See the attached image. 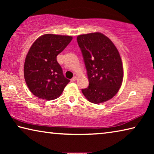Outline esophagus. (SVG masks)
<instances>
[{
    "mask_svg": "<svg viewBox=\"0 0 154 154\" xmlns=\"http://www.w3.org/2000/svg\"><path fill=\"white\" fill-rule=\"evenodd\" d=\"M77 76H75V77H73L72 78V82H75V81L77 80Z\"/></svg>",
    "mask_w": 154,
    "mask_h": 154,
    "instance_id": "1",
    "label": "esophagus"
}]
</instances>
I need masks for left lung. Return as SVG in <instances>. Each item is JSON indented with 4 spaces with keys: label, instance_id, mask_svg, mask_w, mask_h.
Returning <instances> with one entry per match:
<instances>
[{
    "label": "left lung",
    "instance_id": "8db88e82",
    "mask_svg": "<svg viewBox=\"0 0 154 154\" xmlns=\"http://www.w3.org/2000/svg\"><path fill=\"white\" fill-rule=\"evenodd\" d=\"M87 70L89 86L82 89L90 102L99 104L110 100L120 88L124 77L120 55L113 43L100 32L77 37Z\"/></svg>",
    "mask_w": 154,
    "mask_h": 154
}]
</instances>
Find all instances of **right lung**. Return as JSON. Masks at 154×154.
Segmentation results:
<instances>
[{"instance_id":"right-lung-1","label":"right lung","mask_w":154,"mask_h":154,"mask_svg":"<svg viewBox=\"0 0 154 154\" xmlns=\"http://www.w3.org/2000/svg\"><path fill=\"white\" fill-rule=\"evenodd\" d=\"M72 39L71 36L45 34L30 47L25 59L24 75L28 88L36 97L54 100L69 83L56 58Z\"/></svg>"}]
</instances>
